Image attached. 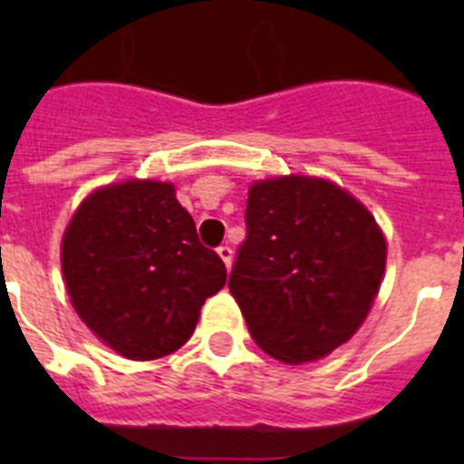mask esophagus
<instances>
[{
  "label": "esophagus",
  "mask_w": 464,
  "mask_h": 464,
  "mask_svg": "<svg viewBox=\"0 0 464 464\" xmlns=\"http://www.w3.org/2000/svg\"><path fill=\"white\" fill-rule=\"evenodd\" d=\"M217 253H218V257L224 260L226 269H231V262H233V250H231V246H218V247H217Z\"/></svg>",
  "instance_id": "1"
}]
</instances>
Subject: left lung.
Wrapping results in <instances>:
<instances>
[{
  "mask_svg": "<svg viewBox=\"0 0 464 464\" xmlns=\"http://www.w3.org/2000/svg\"><path fill=\"white\" fill-rule=\"evenodd\" d=\"M382 272L381 228L344 189L298 175L250 188L228 289L262 352L305 363L344 344Z\"/></svg>",
  "mask_w": 464,
  "mask_h": 464,
  "instance_id": "obj_1",
  "label": "left lung"
}]
</instances>
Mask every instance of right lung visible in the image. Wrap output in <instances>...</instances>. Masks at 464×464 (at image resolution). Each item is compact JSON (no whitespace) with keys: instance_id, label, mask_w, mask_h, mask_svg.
Wrapping results in <instances>:
<instances>
[{"instance_id":"add662e5","label":"right lung","mask_w":464,"mask_h":464,"mask_svg":"<svg viewBox=\"0 0 464 464\" xmlns=\"http://www.w3.org/2000/svg\"><path fill=\"white\" fill-rule=\"evenodd\" d=\"M62 272L79 317L134 361L180 349L226 284L224 260L199 243L173 185L156 180L91 195L67 226Z\"/></svg>"}]
</instances>
